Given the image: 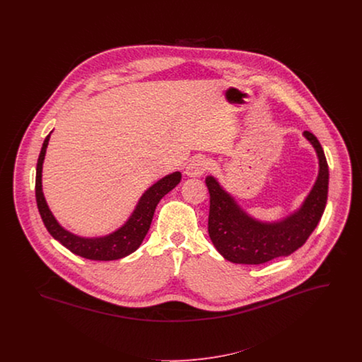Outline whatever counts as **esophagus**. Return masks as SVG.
<instances>
[{"instance_id":"34e87169","label":"esophagus","mask_w":362,"mask_h":362,"mask_svg":"<svg viewBox=\"0 0 362 362\" xmlns=\"http://www.w3.org/2000/svg\"><path fill=\"white\" fill-rule=\"evenodd\" d=\"M207 160L202 156H197L195 158H192L189 163V165L186 167L185 173L189 177H199L204 173H206Z\"/></svg>"}]
</instances>
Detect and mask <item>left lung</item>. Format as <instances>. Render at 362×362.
<instances>
[{
	"mask_svg": "<svg viewBox=\"0 0 362 362\" xmlns=\"http://www.w3.org/2000/svg\"><path fill=\"white\" fill-rule=\"evenodd\" d=\"M303 136L317 155L319 173L301 206L279 221L264 223L251 217L214 176L209 175L205 179L210 194L209 236L226 260L262 264L288 257L307 241L319 224L327 202V160L317 138L310 132Z\"/></svg>",
	"mask_w": 362,
	"mask_h": 362,
	"instance_id": "left-lung-1",
	"label": "left lung"
}]
</instances>
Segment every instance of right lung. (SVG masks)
Returning a JSON list of instances; mask_svg holds the SVG:
<instances>
[{
	"label": "right lung",
	"mask_w": 362,
	"mask_h": 362,
	"mask_svg": "<svg viewBox=\"0 0 362 362\" xmlns=\"http://www.w3.org/2000/svg\"><path fill=\"white\" fill-rule=\"evenodd\" d=\"M50 136L52 133L46 137L42 145V151L36 164V179H35L36 204H37L40 217L43 220V224L47 228L49 233L73 254L83 258L90 259V260H117L133 254L141 245V243L145 239L151 228L157 204L165 194H168L171 189L179 185L182 179V173L179 171L170 173L161 177L160 180H157L155 185H152L149 189H146L139 198L137 206L133 210L132 216L117 230L99 238L77 236L57 221L43 195L42 168H43V161H45Z\"/></svg>",
	"instance_id": "obj_1"
}]
</instances>
